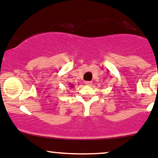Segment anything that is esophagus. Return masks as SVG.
Segmentation results:
<instances>
[{"mask_svg": "<svg viewBox=\"0 0 158 158\" xmlns=\"http://www.w3.org/2000/svg\"><path fill=\"white\" fill-rule=\"evenodd\" d=\"M85 85H92V82H90V81H86V82H85Z\"/></svg>", "mask_w": 158, "mask_h": 158, "instance_id": "34e87169", "label": "esophagus"}]
</instances>
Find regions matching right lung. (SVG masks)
I'll list each match as a JSON object with an SVG mask.
<instances>
[{
	"mask_svg": "<svg viewBox=\"0 0 158 158\" xmlns=\"http://www.w3.org/2000/svg\"><path fill=\"white\" fill-rule=\"evenodd\" d=\"M69 87H70V88H73V84H69Z\"/></svg>",
	"mask_w": 158,
	"mask_h": 158,
	"instance_id": "1",
	"label": "right lung"
}]
</instances>
